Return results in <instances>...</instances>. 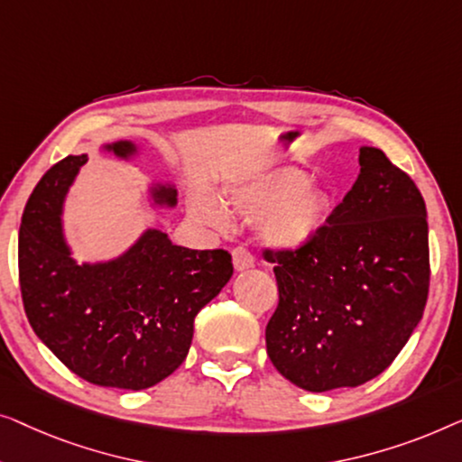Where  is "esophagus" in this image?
<instances>
[{"label":"esophagus","mask_w":462,"mask_h":462,"mask_svg":"<svg viewBox=\"0 0 462 462\" xmlns=\"http://www.w3.org/2000/svg\"><path fill=\"white\" fill-rule=\"evenodd\" d=\"M232 263L236 272H245L255 265V259H253V255L245 249V246H236V249L232 251Z\"/></svg>","instance_id":"34e87169"}]
</instances>
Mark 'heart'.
Wrapping results in <instances>:
<instances>
[{"instance_id":"b5f03b06","label":"heart","mask_w":462,"mask_h":462,"mask_svg":"<svg viewBox=\"0 0 462 462\" xmlns=\"http://www.w3.org/2000/svg\"><path fill=\"white\" fill-rule=\"evenodd\" d=\"M255 219V232L274 251L308 246L330 217V199L324 188L311 184L299 167H274L224 188V203L209 192L194 194L190 213L197 222L226 232L232 226L227 211Z\"/></svg>"}]
</instances>
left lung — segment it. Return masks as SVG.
<instances>
[{
  "mask_svg": "<svg viewBox=\"0 0 462 462\" xmlns=\"http://www.w3.org/2000/svg\"><path fill=\"white\" fill-rule=\"evenodd\" d=\"M324 230L274 262L278 308L265 347L305 392L358 387L393 362L423 318L429 226L414 181L374 146Z\"/></svg>",
  "mask_w": 462,
  "mask_h": 462,
  "instance_id": "1",
  "label": "left lung"
}]
</instances>
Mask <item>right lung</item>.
<instances>
[{"mask_svg":"<svg viewBox=\"0 0 462 462\" xmlns=\"http://www.w3.org/2000/svg\"><path fill=\"white\" fill-rule=\"evenodd\" d=\"M123 163L142 157L134 140L102 144ZM88 154L67 157L39 180L23 213L18 274L23 303L45 347L94 385L140 389L167 379L184 362L194 318L232 278L228 251L173 245L144 228L127 249L77 262L64 234V205ZM152 209H175L173 181L148 180Z\"/></svg>","mask_w":462,"mask_h":462,"instance_id":"add662e5","label":"right lung"}]
</instances>
